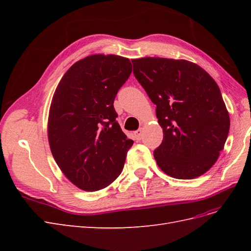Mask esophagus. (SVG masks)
Wrapping results in <instances>:
<instances>
[{
	"label": "esophagus",
	"instance_id": "esophagus-1",
	"mask_svg": "<svg viewBox=\"0 0 251 251\" xmlns=\"http://www.w3.org/2000/svg\"><path fill=\"white\" fill-rule=\"evenodd\" d=\"M134 135H135L136 140H141L142 139V136H143V132H142L141 128H139V130H137V131L134 133Z\"/></svg>",
	"mask_w": 251,
	"mask_h": 251
}]
</instances>
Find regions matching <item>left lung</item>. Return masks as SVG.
Instances as JSON below:
<instances>
[{
	"label": "left lung",
	"instance_id": "obj_1",
	"mask_svg": "<svg viewBox=\"0 0 251 251\" xmlns=\"http://www.w3.org/2000/svg\"><path fill=\"white\" fill-rule=\"evenodd\" d=\"M133 73L156 104L162 143L155 160L176 179H194L219 158L229 132V114L217 82L201 67L184 59H133Z\"/></svg>",
	"mask_w": 251,
	"mask_h": 251
}]
</instances>
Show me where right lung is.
<instances>
[{
	"label": "right lung",
	"instance_id": "obj_1",
	"mask_svg": "<svg viewBox=\"0 0 251 251\" xmlns=\"http://www.w3.org/2000/svg\"><path fill=\"white\" fill-rule=\"evenodd\" d=\"M131 73L127 58L91 55L65 73L53 95L48 121L52 155L83 191L107 187L123 172L134 141L121 131L114 100Z\"/></svg>",
	"mask_w": 251,
	"mask_h": 251
}]
</instances>
